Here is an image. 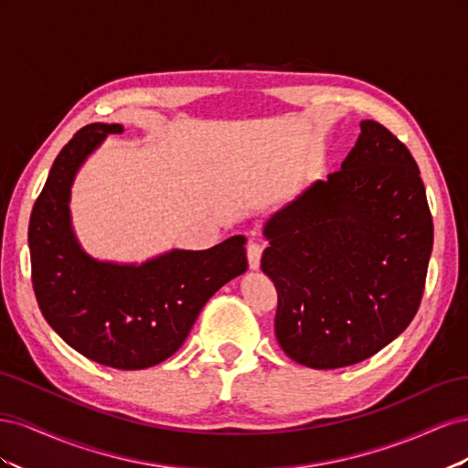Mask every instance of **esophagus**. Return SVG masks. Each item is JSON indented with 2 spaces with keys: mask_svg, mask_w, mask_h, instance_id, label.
<instances>
[{
  "mask_svg": "<svg viewBox=\"0 0 468 468\" xmlns=\"http://www.w3.org/2000/svg\"><path fill=\"white\" fill-rule=\"evenodd\" d=\"M248 253V263L251 269H258L261 263V253H263V246L260 242H250L246 248Z\"/></svg>",
  "mask_w": 468,
  "mask_h": 468,
  "instance_id": "1",
  "label": "esophagus"
}]
</instances>
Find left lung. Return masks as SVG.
<instances>
[{
    "instance_id": "left-lung-1",
    "label": "left lung",
    "mask_w": 468,
    "mask_h": 468,
    "mask_svg": "<svg viewBox=\"0 0 468 468\" xmlns=\"http://www.w3.org/2000/svg\"><path fill=\"white\" fill-rule=\"evenodd\" d=\"M263 234L275 335L292 361H365L416 316L433 220L416 160L380 122L363 121L342 169L277 210Z\"/></svg>"
}]
</instances>
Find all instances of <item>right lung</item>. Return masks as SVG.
<instances>
[{
  "label": "right lung",
  "mask_w": 468,
  "mask_h": 468,
  "mask_svg": "<svg viewBox=\"0 0 468 468\" xmlns=\"http://www.w3.org/2000/svg\"><path fill=\"white\" fill-rule=\"evenodd\" d=\"M121 124L83 126L56 155L29 220L31 281L42 316L83 357L136 371L172 357L205 303L248 269L246 238L134 265L99 263L69 229V186L80 164Z\"/></svg>",
  "instance_id": "obj_1"
}]
</instances>
